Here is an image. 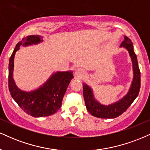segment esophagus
<instances>
[{"instance_id":"1","label":"esophagus","mask_w":150,"mask_h":150,"mask_svg":"<svg viewBox=\"0 0 150 150\" xmlns=\"http://www.w3.org/2000/svg\"><path fill=\"white\" fill-rule=\"evenodd\" d=\"M75 74L77 77H79V78H82V77L84 76V75H85V71L83 69H78L76 70Z\"/></svg>"}]
</instances>
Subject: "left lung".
<instances>
[{"mask_svg":"<svg viewBox=\"0 0 150 150\" xmlns=\"http://www.w3.org/2000/svg\"><path fill=\"white\" fill-rule=\"evenodd\" d=\"M126 48L129 52L133 63V79L129 91L122 99L119 100L110 105H101L95 99L91 87L86 84H83V98L86 109L91 115L102 119H114L122 114L131 106L133 102L138 96L140 88V71L138 67L137 56L133 50V43L127 36H124V40L120 45Z\"/></svg>","mask_w":150,"mask_h":150,"instance_id":"obj_1","label":"left lung"}]
</instances>
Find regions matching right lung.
I'll list each match as a JSON object with an SVG mask.
<instances>
[{
	"instance_id": "add662e5",
	"label": "right lung",
	"mask_w": 150,
	"mask_h": 150,
	"mask_svg": "<svg viewBox=\"0 0 150 150\" xmlns=\"http://www.w3.org/2000/svg\"><path fill=\"white\" fill-rule=\"evenodd\" d=\"M43 41L38 35L28 36L16 45L9 60L8 87L14 100L25 112L33 117L52 115L62 106L63 97L70 81L74 78L72 71H58L52 74L43 86L36 91L25 92L16 86L13 79L14 58L19 47L38 44Z\"/></svg>"
}]
</instances>
